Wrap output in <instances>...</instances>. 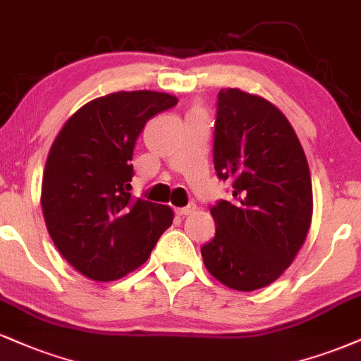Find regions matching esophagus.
<instances>
[{
  "label": "esophagus",
  "mask_w": 361,
  "mask_h": 361,
  "mask_svg": "<svg viewBox=\"0 0 361 361\" xmlns=\"http://www.w3.org/2000/svg\"><path fill=\"white\" fill-rule=\"evenodd\" d=\"M194 211H196V204H189L185 207H179V209H177V214H179V216H189V214H192Z\"/></svg>",
  "instance_id": "obj_1"
}]
</instances>
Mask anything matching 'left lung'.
<instances>
[{
	"label": "left lung",
	"instance_id": "left-lung-1",
	"mask_svg": "<svg viewBox=\"0 0 361 361\" xmlns=\"http://www.w3.org/2000/svg\"><path fill=\"white\" fill-rule=\"evenodd\" d=\"M213 159L219 179L233 182V199L211 207L216 235L201 248L202 260L230 289H262L294 262L311 226L306 154L277 106L221 89Z\"/></svg>",
	"mask_w": 361,
	"mask_h": 361
}]
</instances>
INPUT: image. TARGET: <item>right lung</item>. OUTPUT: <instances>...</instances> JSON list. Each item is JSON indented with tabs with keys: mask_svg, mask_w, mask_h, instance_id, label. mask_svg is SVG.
Returning a JSON list of instances; mask_svg holds the SVG:
<instances>
[{
	"mask_svg": "<svg viewBox=\"0 0 361 361\" xmlns=\"http://www.w3.org/2000/svg\"><path fill=\"white\" fill-rule=\"evenodd\" d=\"M176 104L167 92H111L79 108L55 137L42 211L54 245L84 277L111 282L133 272L172 224L171 207L128 190L138 135L152 116Z\"/></svg>",
	"mask_w": 361,
	"mask_h": 361,
	"instance_id": "1",
	"label": "right lung"
}]
</instances>
